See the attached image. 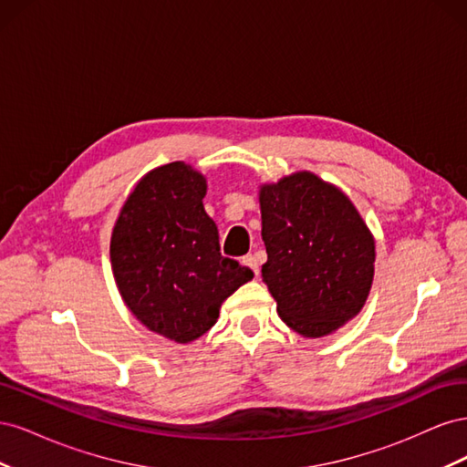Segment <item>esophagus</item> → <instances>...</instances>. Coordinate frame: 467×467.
Instances as JSON below:
<instances>
[{
  "label": "esophagus",
  "instance_id": "34e87169",
  "mask_svg": "<svg viewBox=\"0 0 467 467\" xmlns=\"http://www.w3.org/2000/svg\"><path fill=\"white\" fill-rule=\"evenodd\" d=\"M244 263L251 268V271L253 273H255V276H259V273H261V268H259V263H261V255H257V253H255V255H247L245 259H244Z\"/></svg>",
  "mask_w": 467,
  "mask_h": 467
}]
</instances>
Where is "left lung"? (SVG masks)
Returning a JSON list of instances; mask_svg holds the SVG:
<instances>
[{
    "mask_svg": "<svg viewBox=\"0 0 467 467\" xmlns=\"http://www.w3.org/2000/svg\"><path fill=\"white\" fill-rule=\"evenodd\" d=\"M266 263L263 282L276 312L304 337H323L355 317L374 280L376 245L348 196L309 171L259 191Z\"/></svg>",
    "mask_w": 467,
    "mask_h": 467,
    "instance_id": "1",
    "label": "left lung"
}]
</instances>
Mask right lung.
<instances>
[{"instance_id":"add662e5","label":"right lung","mask_w":467,"mask_h":467,"mask_svg":"<svg viewBox=\"0 0 467 467\" xmlns=\"http://www.w3.org/2000/svg\"><path fill=\"white\" fill-rule=\"evenodd\" d=\"M206 179L185 161L146 173L126 199L110 235L119 292L136 319L175 343L202 337L222 302L253 271L222 257L202 204Z\"/></svg>"}]
</instances>
